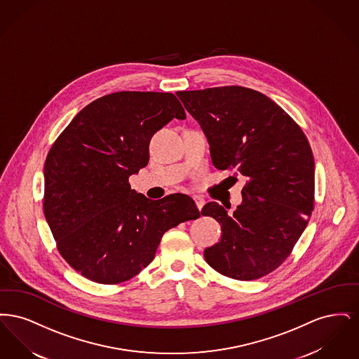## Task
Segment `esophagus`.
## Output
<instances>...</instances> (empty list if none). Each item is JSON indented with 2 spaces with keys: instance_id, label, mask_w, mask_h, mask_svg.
Masks as SVG:
<instances>
[{
  "instance_id": "obj_1",
  "label": "esophagus",
  "mask_w": 359,
  "mask_h": 359,
  "mask_svg": "<svg viewBox=\"0 0 359 359\" xmlns=\"http://www.w3.org/2000/svg\"><path fill=\"white\" fill-rule=\"evenodd\" d=\"M194 202H195V205L198 207V210L202 211V208H203V205H205V199H202V198H199V196H195V198H194Z\"/></svg>"
}]
</instances>
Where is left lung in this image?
Listing matches in <instances>:
<instances>
[{"instance_id":"1","label":"left lung","mask_w":359,"mask_h":359,"mask_svg":"<svg viewBox=\"0 0 359 359\" xmlns=\"http://www.w3.org/2000/svg\"><path fill=\"white\" fill-rule=\"evenodd\" d=\"M199 122L218 170L248 180L233 214L210 202L222 238L205 250L207 264L236 280L273 272L290 256L313 210L315 163L302 128L271 98L241 86L179 91Z\"/></svg>"}]
</instances>
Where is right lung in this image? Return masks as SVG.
<instances>
[{"label": "right lung", "instance_id": "add662e5", "mask_svg": "<svg viewBox=\"0 0 359 359\" xmlns=\"http://www.w3.org/2000/svg\"><path fill=\"white\" fill-rule=\"evenodd\" d=\"M186 111L171 93L118 91L87 104L44 164V215L59 253L86 278L120 284L147 268L163 234L199 218L184 194L151 201L130 188L149 141Z\"/></svg>", "mask_w": 359, "mask_h": 359}]
</instances>
